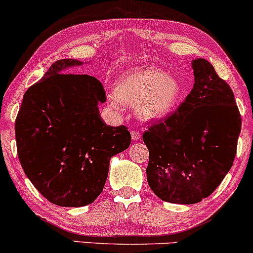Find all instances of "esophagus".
<instances>
[{
	"label": "esophagus",
	"instance_id": "34e87169",
	"mask_svg": "<svg viewBox=\"0 0 253 253\" xmlns=\"http://www.w3.org/2000/svg\"><path fill=\"white\" fill-rule=\"evenodd\" d=\"M131 138L132 141H140L141 134L138 131H131Z\"/></svg>",
	"mask_w": 253,
	"mask_h": 253
}]
</instances>
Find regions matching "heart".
<instances>
[{
    "label": "heart",
    "instance_id": "b5f03b06",
    "mask_svg": "<svg viewBox=\"0 0 253 253\" xmlns=\"http://www.w3.org/2000/svg\"><path fill=\"white\" fill-rule=\"evenodd\" d=\"M180 93L181 87L174 76L148 65L124 74L116 84L115 93L109 95V103L117 111L124 105L135 106L141 119L157 121L174 110Z\"/></svg>",
    "mask_w": 253,
    "mask_h": 253
}]
</instances>
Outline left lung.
<instances>
[{"label":"left lung","mask_w":253,"mask_h":253,"mask_svg":"<svg viewBox=\"0 0 253 253\" xmlns=\"http://www.w3.org/2000/svg\"><path fill=\"white\" fill-rule=\"evenodd\" d=\"M194 88L177 111L148 126L147 180L160 200L194 204L208 197L231 169L241 116L231 87L208 61H192Z\"/></svg>","instance_id":"1"}]
</instances>
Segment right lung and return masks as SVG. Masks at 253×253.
<instances>
[{"instance_id": "add662e5", "label": "right lung", "mask_w": 253, "mask_h": 253, "mask_svg": "<svg viewBox=\"0 0 253 253\" xmlns=\"http://www.w3.org/2000/svg\"><path fill=\"white\" fill-rule=\"evenodd\" d=\"M59 59L25 93L15 121L18 157L35 188L61 207H84L103 191L110 159L130 146L126 126L104 123L101 82L65 73L80 65Z\"/></svg>"}]
</instances>
